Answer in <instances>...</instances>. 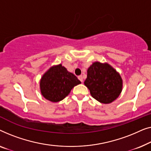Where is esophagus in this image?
Instances as JSON below:
<instances>
[{"label": "esophagus", "mask_w": 151, "mask_h": 151, "mask_svg": "<svg viewBox=\"0 0 151 151\" xmlns=\"http://www.w3.org/2000/svg\"><path fill=\"white\" fill-rule=\"evenodd\" d=\"M78 79H79L81 82H83V76H82V75L78 76Z\"/></svg>", "instance_id": "esophagus-1"}]
</instances>
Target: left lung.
<instances>
[{"mask_svg":"<svg viewBox=\"0 0 151 151\" xmlns=\"http://www.w3.org/2000/svg\"><path fill=\"white\" fill-rule=\"evenodd\" d=\"M87 73L84 84L96 101L109 104L120 96L122 79L118 72L109 63L95 61L88 68Z\"/></svg>","mask_w":151,"mask_h":151,"instance_id":"8db88e82","label":"left lung"}]
</instances>
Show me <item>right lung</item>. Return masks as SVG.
Masks as SVG:
<instances>
[{"instance_id":"1","label":"right lung","mask_w":151,"mask_h":151,"mask_svg":"<svg viewBox=\"0 0 151 151\" xmlns=\"http://www.w3.org/2000/svg\"><path fill=\"white\" fill-rule=\"evenodd\" d=\"M81 83L77 77L62 64L52 65L42 75L40 89L42 96L52 103L62 101L72 89Z\"/></svg>"}]
</instances>
